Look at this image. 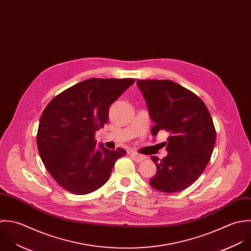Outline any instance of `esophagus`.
Returning <instances> with one entry per match:
<instances>
[{
	"label": "esophagus",
	"instance_id": "esophagus-1",
	"mask_svg": "<svg viewBox=\"0 0 251 251\" xmlns=\"http://www.w3.org/2000/svg\"><path fill=\"white\" fill-rule=\"evenodd\" d=\"M130 155H131L132 159L134 160V162H136V163H141V162H143V161L146 159L145 156H142V155H140V154H137L136 152H132Z\"/></svg>",
	"mask_w": 251,
	"mask_h": 251
}]
</instances>
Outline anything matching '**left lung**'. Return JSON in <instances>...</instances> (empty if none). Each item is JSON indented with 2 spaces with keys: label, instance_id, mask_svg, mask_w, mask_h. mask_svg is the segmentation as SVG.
Segmentation results:
<instances>
[{
  "label": "left lung",
  "instance_id": "8db88e82",
  "mask_svg": "<svg viewBox=\"0 0 251 251\" xmlns=\"http://www.w3.org/2000/svg\"><path fill=\"white\" fill-rule=\"evenodd\" d=\"M137 86L146 101L151 133H169L167 156H153L157 174L150 185L164 193L180 192L192 185L207 166L216 140L210 113L192 91L168 80H138Z\"/></svg>",
  "mask_w": 251,
  "mask_h": 251
}]
</instances>
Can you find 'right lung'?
<instances>
[{"instance_id":"right-lung-1","label":"right lung","mask_w":251,"mask_h":251,"mask_svg":"<svg viewBox=\"0 0 251 251\" xmlns=\"http://www.w3.org/2000/svg\"><path fill=\"white\" fill-rule=\"evenodd\" d=\"M134 79H88L55 96L40 119V157L65 190L86 195L109 179L115 163L126 152L96 145L95 132L109 120V107Z\"/></svg>"}]
</instances>
